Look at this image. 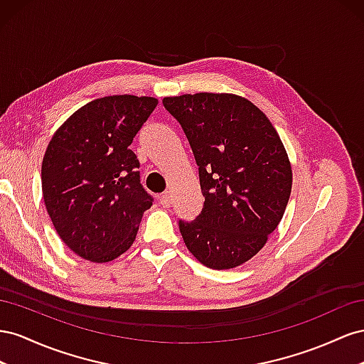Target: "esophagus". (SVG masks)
I'll return each instance as SVG.
<instances>
[{
  "instance_id": "34e87169",
  "label": "esophagus",
  "mask_w": 364,
  "mask_h": 364,
  "mask_svg": "<svg viewBox=\"0 0 364 364\" xmlns=\"http://www.w3.org/2000/svg\"><path fill=\"white\" fill-rule=\"evenodd\" d=\"M159 201H160V204H161L163 207H169V205H171V195H169V192L161 193V195L159 196Z\"/></svg>"
}]
</instances>
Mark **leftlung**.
Returning <instances> with one entry per match:
<instances>
[{
    "instance_id": "obj_1",
    "label": "left lung",
    "mask_w": 364,
    "mask_h": 364,
    "mask_svg": "<svg viewBox=\"0 0 364 364\" xmlns=\"http://www.w3.org/2000/svg\"><path fill=\"white\" fill-rule=\"evenodd\" d=\"M163 105L189 140L204 196L201 213L178 223L186 247L213 269L247 262L279 225L291 193L282 140L240 96L196 92L164 97Z\"/></svg>"
}]
</instances>
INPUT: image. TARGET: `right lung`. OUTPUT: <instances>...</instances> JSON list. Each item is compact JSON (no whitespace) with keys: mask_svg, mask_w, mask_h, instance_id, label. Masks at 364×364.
<instances>
[{"mask_svg":"<svg viewBox=\"0 0 364 364\" xmlns=\"http://www.w3.org/2000/svg\"><path fill=\"white\" fill-rule=\"evenodd\" d=\"M157 103L129 95L91 100L48 143L41 169L47 212L60 240L87 261L127 252L152 205L129 144Z\"/></svg>","mask_w":364,"mask_h":364,"instance_id":"obj_1","label":"right lung"}]
</instances>
